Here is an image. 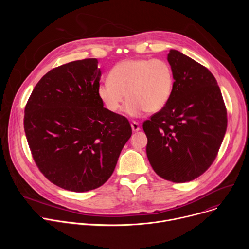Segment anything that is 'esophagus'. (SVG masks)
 <instances>
[{"label":"esophagus","instance_id":"esophagus-1","mask_svg":"<svg viewBox=\"0 0 249 249\" xmlns=\"http://www.w3.org/2000/svg\"><path fill=\"white\" fill-rule=\"evenodd\" d=\"M131 127H132L133 132H138V131H140V125H139V123L136 122V121H132V122H131Z\"/></svg>","mask_w":249,"mask_h":249}]
</instances>
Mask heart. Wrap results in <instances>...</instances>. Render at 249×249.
Instances as JSON below:
<instances>
[{"instance_id":"1","label":"heart","mask_w":249,"mask_h":249,"mask_svg":"<svg viewBox=\"0 0 249 249\" xmlns=\"http://www.w3.org/2000/svg\"><path fill=\"white\" fill-rule=\"evenodd\" d=\"M108 78L97 88L99 99L116 113L127 96L124 111L133 117L161 110L170 99L174 84L171 66L161 59L120 61L110 70Z\"/></svg>"}]
</instances>
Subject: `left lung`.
Listing matches in <instances>:
<instances>
[{
    "mask_svg": "<svg viewBox=\"0 0 249 249\" xmlns=\"http://www.w3.org/2000/svg\"><path fill=\"white\" fill-rule=\"evenodd\" d=\"M167 61L174 84L169 101L143 123L155 172L175 183L191 181L214 162L228 125L227 108L210 71L177 50Z\"/></svg>",
    "mask_w": 249,
    "mask_h": 249,
    "instance_id": "left-lung-1",
    "label": "left lung"
}]
</instances>
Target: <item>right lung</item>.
<instances>
[{"mask_svg": "<svg viewBox=\"0 0 249 249\" xmlns=\"http://www.w3.org/2000/svg\"><path fill=\"white\" fill-rule=\"evenodd\" d=\"M95 58L52 69L34 87L23 126L32 158L53 184L74 192L100 187L132 135L128 119L103 107Z\"/></svg>", "mask_w": 249, "mask_h": 249, "instance_id": "right-lung-1", "label": "right lung"}]
</instances>
